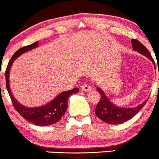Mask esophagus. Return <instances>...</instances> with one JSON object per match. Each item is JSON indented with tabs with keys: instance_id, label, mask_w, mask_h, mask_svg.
I'll use <instances>...</instances> for the list:
<instances>
[{
	"instance_id": "obj_1",
	"label": "esophagus",
	"mask_w": 159,
	"mask_h": 159,
	"mask_svg": "<svg viewBox=\"0 0 159 159\" xmlns=\"http://www.w3.org/2000/svg\"><path fill=\"white\" fill-rule=\"evenodd\" d=\"M81 89L83 92H89L91 90V87L89 84H83L82 86L81 87Z\"/></svg>"
}]
</instances>
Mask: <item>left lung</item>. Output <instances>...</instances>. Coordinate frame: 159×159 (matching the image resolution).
Segmentation results:
<instances>
[{"mask_svg": "<svg viewBox=\"0 0 159 159\" xmlns=\"http://www.w3.org/2000/svg\"><path fill=\"white\" fill-rule=\"evenodd\" d=\"M131 42L134 51H137L138 52L145 56L148 59H151L153 63H155L151 53L149 52L148 48L143 44L139 42L136 39H132ZM96 90L100 93L101 99L97 103V106L95 109V113L100 119L105 121L106 123H108V124H121V123L129 121L141 110V108L144 106L145 103L148 101V100H145L143 103L136 107H119L115 106V104L111 103V100L108 99L107 96L105 95V93H103L101 89L97 88Z\"/></svg>", "mask_w": 159, "mask_h": 159, "instance_id": "obj_1", "label": "left lung"}]
</instances>
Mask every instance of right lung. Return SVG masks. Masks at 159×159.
Instances as JSON below:
<instances>
[{
    "mask_svg": "<svg viewBox=\"0 0 159 159\" xmlns=\"http://www.w3.org/2000/svg\"><path fill=\"white\" fill-rule=\"evenodd\" d=\"M38 46V42L36 41V42L33 43L30 45L19 48L14 53L12 57L10 59L7 68H6V87H7V90H8V94L11 98L13 106L19 115L26 120L29 121L30 122L36 125L46 126V125L55 124L61 119V118L67 109L68 98L72 94H75V93H78V89L75 88L73 89L68 90V91L63 92V93L58 95L49 103L45 105H43V106L38 107H26L16 100V99L12 95L9 86V74L11 65H12L15 59L19 57L20 55L23 54V53L26 52L30 51L33 48H37Z\"/></svg>",
    "mask_w": 159,
    "mask_h": 159,
    "instance_id": "right-lung-1",
    "label": "right lung"
}]
</instances>
